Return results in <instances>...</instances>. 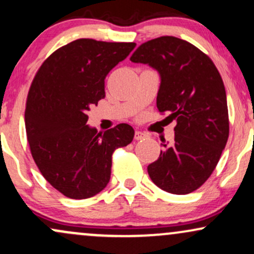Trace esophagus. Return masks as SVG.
Returning <instances> with one entry per match:
<instances>
[{
  "mask_svg": "<svg viewBox=\"0 0 254 254\" xmlns=\"http://www.w3.org/2000/svg\"><path fill=\"white\" fill-rule=\"evenodd\" d=\"M145 137H147V133L143 132V131H136L135 132V139H137V141L138 139H143Z\"/></svg>",
  "mask_w": 254,
  "mask_h": 254,
  "instance_id": "34e87169",
  "label": "esophagus"
}]
</instances>
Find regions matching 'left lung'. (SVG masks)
Returning a JSON list of instances; mask_svg holds the SVG:
<instances>
[{
    "instance_id": "obj_1",
    "label": "left lung",
    "mask_w": 254,
    "mask_h": 254,
    "mask_svg": "<svg viewBox=\"0 0 254 254\" xmlns=\"http://www.w3.org/2000/svg\"><path fill=\"white\" fill-rule=\"evenodd\" d=\"M130 61L159 72L156 106L177 121L174 141L162 139L161 153L148 166V174L161 190L190 193L211 176L228 139V107L220 72L199 49L171 36L142 44Z\"/></svg>"
}]
</instances>
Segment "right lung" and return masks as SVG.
<instances>
[{
    "mask_svg": "<svg viewBox=\"0 0 254 254\" xmlns=\"http://www.w3.org/2000/svg\"><path fill=\"white\" fill-rule=\"evenodd\" d=\"M135 43L77 39L42 64L28 92L25 125L43 177L64 196L86 199L110 182L112 154L132 141L129 124L98 132L87 124L90 106L105 98V78Z\"/></svg>",
    "mask_w": 254,
    "mask_h": 254,
    "instance_id": "1",
    "label": "right lung"
}]
</instances>
